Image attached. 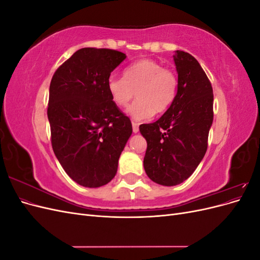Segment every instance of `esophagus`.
<instances>
[{"instance_id":"obj_1","label":"esophagus","mask_w":260,"mask_h":260,"mask_svg":"<svg viewBox=\"0 0 260 260\" xmlns=\"http://www.w3.org/2000/svg\"><path fill=\"white\" fill-rule=\"evenodd\" d=\"M132 130L135 133H138L139 132V124L135 121H132Z\"/></svg>"}]
</instances>
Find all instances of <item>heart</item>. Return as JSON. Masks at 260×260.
<instances>
[{"mask_svg": "<svg viewBox=\"0 0 260 260\" xmlns=\"http://www.w3.org/2000/svg\"><path fill=\"white\" fill-rule=\"evenodd\" d=\"M177 89L176 74L152 58L133 62L123 70V78L112 76L107 80V91L117 106H127L136 94L138 100L128 108V114L137 120L166 112Z\"/></svg>", "mask_w": 260, "mask_h": 260, "instance_id": "b5f03b06", "label": "heart"}]
</instances>
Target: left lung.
<instances>
[{
    "mask_svg": "<svg viewBox=\"0 0 260 260\" xmlns=\"http://www.w3.org/2000/svg\"><path fill=\"white\" fill-rule=\"evenodd\" d=\"M178 90L158 120L140 125L146 142L144 169L154 182L172 186L190 177L205 156L214 119L212 86L191 54L177 51Z\"/></svg>",
    "mask_w": 260,
    "mask_h": 260,
    "instance_id": "1",
    "label": "left lung"
}]
</instances>
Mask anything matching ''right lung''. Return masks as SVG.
Returning <instances> with one entry per match:
<instances>
[{"mask_svg":"<svg viewBox=\"0 0 260 260\" xmlns=\"http://www.w3.org/2000/svg\"><path fill=\"white\" fill-rule=\"evenodd\" d=\"M125 58L111 49L83 48L57 68L50 84L51 142L61 167L85 187L107 184L132 133L111 99L107 80Z\"/></svg>","mask_w":260,"mask_h":260,"instance_id":"obj_1","label":"right lung"}]
</instances>
